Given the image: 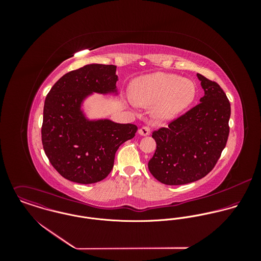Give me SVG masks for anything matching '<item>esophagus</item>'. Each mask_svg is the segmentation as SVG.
<instances>
[{
  "label": "esophagus",
  "instance_id": "obj_1",
  "mask_svg": "<svg viewBox=\"0 0 261 261\" xmlns=\"http://www.w3.org/2000/svg\"><path fill=\"white\" fill-rule=\"evenodd\" d=\"M139 134L141 136H149V134H150V128H149V126H143V127H141L139 129Z\"/></svg>",
  "mask_w": 261,
  "mask_h": 261
}]
</instances>
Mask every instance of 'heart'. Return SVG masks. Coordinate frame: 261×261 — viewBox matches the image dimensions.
Wrapping results in <instances>:
<instances>
[{
	"label": "heart",
	"mask_w": 261,
	"mask_h": 261,
	"mask_svg": "<svg viewBox=\"0 0 261 261\" xmlns=\"http://www.w3.org/2000/svg\"><path fill=\"white\" fill-rule=\"evenodd\" d=\"M196 86L190 79L168 73H152L136 79L132 86L135 103L153 106V114L159 119H170L194 101Z\"/></svg>",
	"instance_id": "1"
}]
</instances>
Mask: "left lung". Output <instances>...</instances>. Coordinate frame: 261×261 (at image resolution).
<instances>
[{
    "instance_id": "8db88e82",
    "label": "left lung",
    "mask_w": 261,
    "mask_h": 261,
    "mask_svg": "<svg viewBox=\"0 0 261 261\" xmlns=\"http://www.w3.org/2000/svg\"><path fill=\"white\" fill-rule=\"evenodd\" d=\"M197 76L205 92L201 102L151 136L156 149L149 160V172L165 185L204 178L215 167L228 140L230 102L218 83Z\"/></svg>"
}]
</instances>
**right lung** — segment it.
I'll use <instances>...</instances> for the list:
<instances>
[{"instance_id":"add662e5","label":"right lung","mask_w":261,"mask_h":261,"mask_svg":"<svg viewBox=\"0 0 261 261\" xmlns=\"http://www.w3.org/2000/svg\"><path fill=\"white\" fill-rule=\"evenodd\" d=\"M116 66L88 64L63 75L46 96L41 128L43 149L65 179L93 184L106 179L114 155L138 126L111 119L89 120L81 111L91 93H116Z\"/></svg>"}]
</instances>
